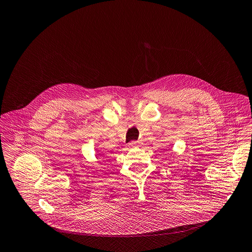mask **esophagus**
I'll list each match as a JSON object with an SVG mask.
<instances>
[{"instance_id":"34e87169","label":"esophagus","mask_w":252,"mask_h":252,"mask_svg":"<svg viewBox=\"0 0 252 252\" xmlns=\"http://www.w3.org/2000/svg\"><path fill=\"white\" fill-rule=\"evenodd\" d=\"M138 145H139V142H136V141H131V142H129V144H128L129 147H136V146H138Z\"/></svg>"}]
</instances>
